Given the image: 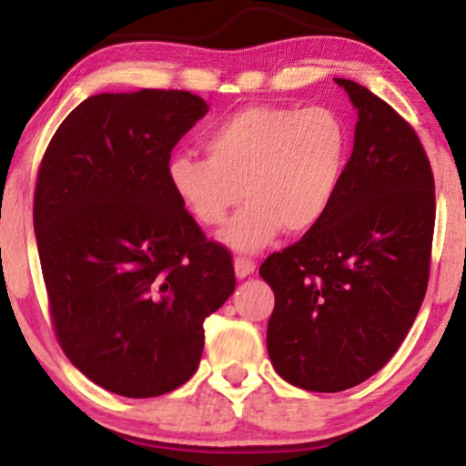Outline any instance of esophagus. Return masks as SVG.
<instances>
[{"instance_id":"esophagus-1","label":"esophagus","mask_w":466,"mask_h":466,"mask_svg":"<svg viewBox=\"0 0 466 466\" xmlns=\"http://www.w3.org/2000/svg\"><path fill=\"white\" fill-rule=\"evenodd\" d=\"M257 269V263H254L249 257H237L234 258V272H237L238 279H245Z\"/></svg>"}]
</instances>
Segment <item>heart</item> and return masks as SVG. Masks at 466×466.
I'll return each mask as SVG.
<instances>
[{
	"label": "heart",
	"mask_w": 466,
	"mask_h": 466,
	"mask_svg": "<svg viewBox=\"0 0 466 466\" xmlns=\"http://www.w3.org/2000/svg\"><path fill=\"white\" fill-rule=\"evenodd\" d=\"M208 158L178 155L167 181L183 208L206 228L228 221L221 238L254 252L279 237L308 232L329 212L350 158L345 119L327 106L254 104L203 135Z\"/></svg>",
	"instance_id": "b5f03b06"
}]
</instances>
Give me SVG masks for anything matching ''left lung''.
<instances>
[{"label":"left lung","instance_id":"1","mask_svg":"<svg viewBox=\"0 0 466 466\" xmlns=\"http://www.w3.org/2000/svg\"><path fill=\"white\" fill-rule=\"evenodd\" d=\"M358 108L354 152L323 221L269 254L268 354L308 391L360 385L396 354L429 283L436 186L416 130L387 101L336 79Z\"/></svg>","mask_w":466,"mask_h":466}]
</instances>
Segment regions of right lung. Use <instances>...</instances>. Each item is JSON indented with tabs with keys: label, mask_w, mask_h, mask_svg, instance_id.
Masks as SVG:
<instances>
[{
	"label": "right lung",
	"mask_w": 466,
	"mask_h": 466,
	"mask_svg": "<svg viewBox=\"0 0 466 466\" xmlns=\"http://www.w3.org/2000/svg\"><path fill=\"white\" fill-rule=\"evenodd\" d=\"M186 90L88 96L61 121L35 186L50 323L95 385L155 398L197 371L203 320L237 288L167 181L172 147L206 116Z\"/></svg>",
	"instance_id": "add662e5"
}]
</instances>
